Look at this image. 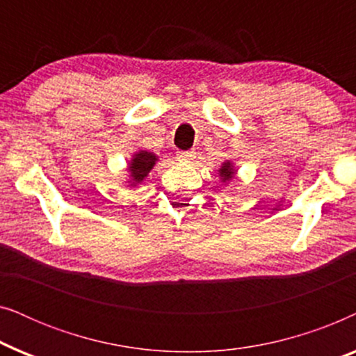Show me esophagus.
Wrapping results in <instances>:
<instances>
[{
  "label": "esophagus",
  "mask_w": 356,
  "mask_h": 356,
  "mask_svg": "<svg viewBox=\"0 0 356 356\" xmlns=\"http://www.w3.org/2000/svg\"><path fill=\"white\" fill-rule=\"evenodd\" d=\"M194 157H196V152H194V150H179L177 154L178 162H183V163L193 162Z\"/></svg>",
  "instance_id": "1"
}]
</instances>
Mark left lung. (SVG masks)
Masks as SVG:
<instances>
[{
    "mask_svg": "<svg viewBox=\"0 0 356 356\" xmlns=\"http://www.w3.org/2000/svg\"><path fill=\"white\" fill-rule=\"evenodd\" d=\"M235 173H236V168H235V165L230 162V160H225V162L222 163L220 170H218V175H220L222 183L230 181V179L235 177Z\"/></svg>",
    "mask_w": 356,
    "mask_h": 356,
    "instance_id": "8db88e82",
    "label": "left lung"
}]
</instances>
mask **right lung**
<instances>
[{"label": "right lung", "instance_id": "1", "mask_svg": "<svg viewBox=\"0 0 356 356\" xmlns=\"http://www.w3.org/2000/svg\"><path fill=\"white\" fill-rule=\"evenodd\" d=\"M159 157L154 152H149V150H139L133 155V159L128 162V183L131 188H136L145 179V177L150 173V170L155 167V162H157Z\"/></svg>", "mask_w": 356, "mask_h": 356}]
</instances>
